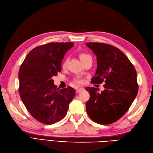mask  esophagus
Listing matches in <instances>:
<instances>
[{
	"instance_id": "obj_1",
	"label": "esophagus",
	"mask_w": 153,
	"mask_h": 153,
	"mask_svg": "<svg viewBox=\"0 0 153 153\" xmlns=\"http://www.w3.org/2000/svg\"><path fill=\"white\" fill-rule=\"evenodd\" d=\"M83 90H84V88H76V92L77 93H79V92L82 91Z\"/></svg>"
}]
</instances>
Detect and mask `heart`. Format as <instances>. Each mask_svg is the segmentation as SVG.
I'll use <instances>...</instances> for the list:
<instances>
[{
    "label": "heart",
    "instance_id": "b5f03b06",
    "mask_svg": "<svg viewBox=\"0 0 153 153\" xmlns=\"http://www.w3.org/2000/svg\"><path fill=\"white\" fill-rule=\"evenodd\" d=\"M79 57L81 60H82V62H83L85 60V59H86L87 58H89V57H91V56L86 53L81 52L79 54ZM67 64H68V59L65 58L62 62V66L63 68H65V67H66ZM75 82H76L77 83H79V84H80V83H83V80L81 78H79V77H77V78L75 79Z\"/></svg>",
    "mask_w": 153,
    "mask_h": 153
}]
</instances>
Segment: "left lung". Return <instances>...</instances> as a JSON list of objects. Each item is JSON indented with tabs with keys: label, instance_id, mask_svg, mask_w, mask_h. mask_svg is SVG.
Instances as JSON below:
<instances>
[{
	"label": "left lung",
	"instance_id": "obj_1",
	"mask_svg": "<svg viewBox=\"0 0 153 153\" xmlns=\"http://www.w3.org/2000/svg\"><path fill=\"white\" fill-rule=\"evenodd\" d=\"M87 46L97 56V68L91 83L101 84L105 90L87 87L90 97L86 111L92 121L109 125L118 121L129 109L139 90L137 71L127 56L108 44L89 42Z\"/></svg>",
	"mask_w": 153,
	"mask_h": 153
}]
</instances>
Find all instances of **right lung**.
<instances>
[{"instance_id":"1","label":"right lung","mask_w":153,"mask_h":153,"mask_svg":"<svg viewBox=\"0 0 153 153\" xmlns=\"http://www.w3.org/2000/svg\"><path fill=\"white\" fill-rule=\"evenodd\" d=\"M73 42H51L30 52L19 72L20 97L33 117L52 125L64 117L76 91L70 86L59 89L53 84V76L62 70L61 62Z\"/></svg>"}]
</instances>
